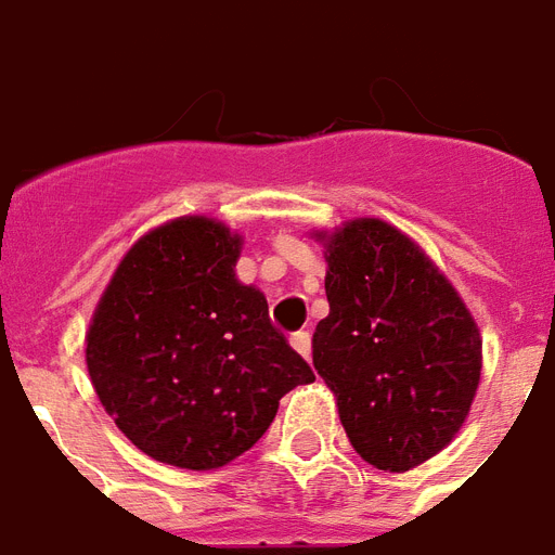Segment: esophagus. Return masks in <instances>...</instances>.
I'll return each instance as SVG.
<instances>
[{
  "label": "esophagus",
  "mask_w": 555,
  "mask_h": 555,
  "mask_svg": "<svg viewBox=\"0 0 555 555\" xmlns=\"http://www.w3.org/2000/svg\"><path fill=\"white\" fill-rule=\"evenodd\" d=\"M292 347H295V352L304 354L306 361H309V354H312V335H309L306 330L295 332V335H292Z\"/></svg>",
  "instance_id": "1"
}]
</instances>
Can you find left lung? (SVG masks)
Wrapping results in <instances>:
<instances>
[{"mask_svg":"<svg viewBox=\"0 0 555 555\" xmlns=\"http://www.w3.org/2000/svg\"><path fill=\"white\" fill-rule=\"evenodd\" d=\"M323 246L330 314L314 326V370L354 453L389 473L418 467L453 441L476 398V321L396 225L361 217Z\"/></svg>","mask_w":555,"mask_h":555,"instance_id":"8db88e82","label":"left lung"}]
</instances>
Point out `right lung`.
I'll list each match as a JSON object with an SVG mask.
<instances>
[{"label":"right lung","instance_id":"right-lung-1","mask_svg":"<svg viewBox=\"0 0 555 555\" xmlns=\"http://www.w3.org/2000/svg\"><path fill=\"white\" fill-rule=\"evenodd\" d=\"M241 234L177 217L119 260L86 335L102 406L137 450L185 469L223 467L260 441L312 366L234 278Z\"/></svg>","mask_w":555,"mask_h":555}]
</instances>
